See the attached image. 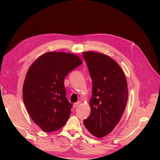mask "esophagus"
<instances>
[{
	"instance_id": "34e87169",
	"label": "esophagus",
	"mask_w": 160,
	"mask_h": 160,
	"mask_svg": "<svg viewBox=\"0 0 160 160\" xmlns=\"http://www.w3.org/2000/svg\"><path fill=\"white\" fill-rule=\"evenodd\" d=\"M79 104H80V102H76V103H74V104H73V107H74V108H77V107L79 106Z\"/></svg>"
}]
</instances>
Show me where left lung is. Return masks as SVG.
Returning a JSON list of instances; mask_svg holds the SVG:
<instances>
[{"mask_svg":"<svg viewBox=\"0 0 160 160\" xmlns=\"http://www.w3.org/2000/svg\"><path fill=\"white\" fill-rule=\"evenodd\" d=\"M82 54L93 82L91 114L83 124L94 136L103 138L119 123L127 106V79L119 65L110 56L92 51Z\"/></svg>","mask_w":160,"mask_h":160,"instance_id":"8db88e82","label":"left lung"}]
</instances>
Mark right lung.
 Listing matches in <instances>:
<instances>
[{"instance_id": "right-lung-1", "label": "right lung", "mask_w": 160, "mask_h": 160, "mask_svg": "<svg viewBox=\"0 0 160 160\" xmlns=\"http://www.w3.org/2000/svg\"><path fill=\"white\" fill-rule=\"evenodd\" d=\"M82 63L75 54L48 52L28 69L22 88L23 101L33 121L43 132L60 130L69 118L72 104L66 98L64 78Z\"/></svg>"}]
</instances>
